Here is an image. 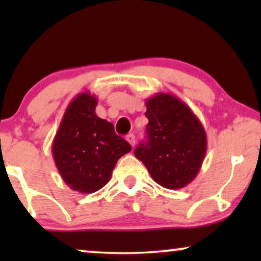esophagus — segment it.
<instances>
[{
    "instance_id": "esophagus-1",
    "label": "esophagus",
    "mask_w": 261,
    "mask_h": 261,
    "mask_svg": "<svg viewBox=\"0 0 261 261\" xmlns=\"http://www.w3.org/2000/svg\"><path fill=\"white\" fill-rule=\"evenodd\" d=\"M126 140L132 145V147H134V145H135V137H134V134H128L127 137H126Z\"/></svg>"
}]
</instances>
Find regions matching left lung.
I'll list each match as a JSON object with an SVG mask.
<instances>
[{"mask_svg": "<svg viewBox=\"0 0 261 261\" xmlns=\"http://www.w3.org/2000/svg\"><path fill=\"white\" fill-rule=\"evenodd\" d=\"M145 103L147 141L139 144L134 154L163 188L177 190L187 187L204 160V127L187 103L176 96L158 92Z\"/></svg>", "mask_w": 261, "mask_h": 261, "instance_id": "left-lung-1", "label": "left lung"}]
</instances>
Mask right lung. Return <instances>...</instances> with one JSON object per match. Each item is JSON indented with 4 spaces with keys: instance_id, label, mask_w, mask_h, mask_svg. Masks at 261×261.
<instances>
[{
    "instance_id": "obj_1",
    "label": "right lung",
    "mask_w": 261,
    "mask_h": 261,
    "mask_svg": "<svg viewBox=\"0 0 261 261\" xmlns=\"http://www.w3.org/2000/svg\"><path fill=\"white\" fill-rule=\"evenodd\" d=\"M97 97L81 92L67 107L52 142V155L71 190L92 194L110 180L121 156L132 146L116 135L112 122L99 119Z\"/></svg>"
}]
</instances>
